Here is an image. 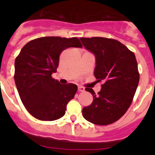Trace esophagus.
I'll use <instances>...</instances> for the list:
<instances>
[{"instance_id": "34e87169", "label": "esophagus", "mask_w": 155, "mask_h": 155, "mask_svg": "<svg viewBox=\"0 0 155 155\" xmlns=\"http://www.w3.org/2000/svg\"><path fill=\"white\" fill-rule=\"evenodd\" d=\"M78 91H79V92H83L85 91V88H84L83 87H78Z\"/></svg>"}]
</instances>
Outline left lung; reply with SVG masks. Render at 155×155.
Here are the masks:
<instances>
[{"label": "left lung", "mask_w": 155, "mask_h": 155, "mask_svg": "<svg viewBox=\"0 0 155 155\" xmlns=\"http://www.w3.org/2000/svg\"><path fill=\"white\" fill-rule=\"evenodd\" d=\"M87 50L96 56L94 76L103 82L90 106L82 109L83 117L92 124L108 125L118 121L132 103L140 81L137 59L133 51L119 41L105 37H81Z\"/></svg>", "instance_id": "1"}]
</instances>
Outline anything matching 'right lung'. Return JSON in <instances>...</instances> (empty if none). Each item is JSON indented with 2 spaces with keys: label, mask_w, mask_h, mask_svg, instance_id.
<instances>
[{
  "label": "right lung",
  "mask_w": 155,
  "mask_h": 155,
  "mask_svg": "<svg viewBox=\"0 0 155 155\" xmlns=\"http://www.w3.org/2000/svg\"><path fill=\"white\" fill-rule=\"evenodd\" d=\"M82 48L77 37H44L31 40L15 61V85L28 112L37 119L54 121L65 114L77 85H61L51 77L57 71L59 56L66 48Z\"/></svg>",
  "instance_id": "right-lung-1"
}]
</instances>
